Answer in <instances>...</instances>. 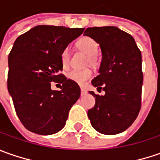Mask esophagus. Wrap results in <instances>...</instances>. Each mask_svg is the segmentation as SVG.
I'll use <instances>...</instances> for the list:
<instances>
[{
	"label": "esophagus",
	"mask_w": 160,
	"mask_h": 160,
	"mask_svg": "<svg viewBox=\"0 0 160 160\" xmlns=\"http://www.w3.org/2000/svg\"><path fill=\"white\" fill-rule=\"evenodd\" d=\"M87 92H86V90L83 89V88H81V93H82V95H83V94H85Z\"/></svg>",
	"instance_id": "obj_1"
}]
</instances>
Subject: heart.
<instances>
[{"mask_svg":"<svg viewBox=\"0 0 160 160\" xmlns=\"http://www.w3.org/2000/svg\"><path fill=\"white\" fill-rule=\"evenodd\" d=\"M76 46L78 50L85 53L87 56L90 57V60L92 62L94 60V56L98 52V45L97 42L91 37H82L76 42ZM69 51L68 49L65 48L64 50L60 53V61L62 66L66 68L68 66L69 63ZM92 71L90 69H84V70H73L68 73V77L75 83L79 85H83L90 77H92Z\"/></svg>","mask_w":160,"mask_h":160,"instance_id":"1","label":"heart"}]
</instances>
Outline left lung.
Masks as SVG:
<instances>
[{
  "mask_svg": "<svg viewBox=\"0 0 160 160\" xmlns=\"http://www.w3.org/2000/svg\"><path fill=\"white\" fill-rule=\"evenodd\" d=\"M100 44L102 62L92 84L103 90L88 110L91 125L101 133L113 135L126 131L141 108L142 54L132 35L116 27L88 28L83 33Z\"/></svg>",
  "mask_w": 160,
  "mask_h": 160,
  "instance_id": "1",
  "label": "left lung"
}]
</instances>
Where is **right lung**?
Here are the masks:
<instances>
[{
  "label": "right lung",
  "instance_id": "obj_1",
  "mask_svg": "<svg viewBox=\"0 0 160 160\" xmlns=\"http://www.w3.org/2000/svg\"><path fill=\"white\" fill-rule=\"evenodd\" d=\"M83 30L37 26L16 39L8 58L7 84L16 113L29 131L50 135L66 125L81 91L77 83L60 74V53ZM52 81L62 83L60 91L51 90Z\"/></svg>",
  "mask_w": 160,
  "mask_h": 160
}]
</instances>
